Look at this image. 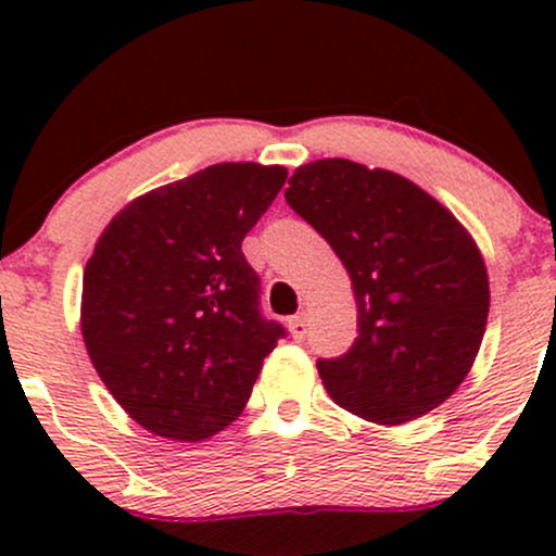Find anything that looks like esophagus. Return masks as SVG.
Here are the masks:
<instances>
[{"mask_svg":"<svg viewBox=\"0 0 556 556\" xmlns=\"http://www.w3.org/2000/svg\"><path fill=\"white\" fill-rule=\"evenodd\" d=\"M287 327H290L292 340H298V342H303L305 334H308V324H305V316L303 314L292 316L290 321H287Z\"/></svg>","mask_w":556,"mask_h":556,"instance_id":"1","label":"esophagus"}]
</instances>
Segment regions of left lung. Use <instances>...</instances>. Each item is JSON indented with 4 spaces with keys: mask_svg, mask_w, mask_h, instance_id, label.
<instances>
[{
    "mask_svg": "<svg viewBox=\"0 0 556 556\" xmlns=\"http://www.w3.org/2000/svg\"><path fill=\"white\" fill-rule=\"evenodd\" d=\"M285 201L353 279L358 337L340 358L316 361L331 400L381 426L442 405L486 329L489 277L473 238L418 185L348 159L298 167Z\"/></svg>",
    "mask_w": 556,
    "mask_h": 556,
    "instance_id": "obj_1",
    "label": "left lung"
}]
</instances>
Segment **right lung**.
<instances>
[{"instance_id":"1","label":"right lung","mask_w":556,"mask_h":556,"mask_svg":"<svg viewBox=\"0 0 556 556\" xmlns=\"http://www.w3.org/2000/svg\"><path fill=\"white\" fill-rule=\"evenodd\" d=\"M285 167L225 162L136 198L83 274V340L96 374L143 429L201 442L232 424L287 337L261 314L242 238Z\"/></svg>"}]
</instances>
